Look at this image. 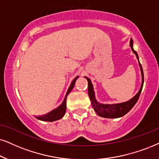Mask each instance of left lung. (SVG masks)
<instances>
[{
	"label": "left lung",
	"instance_id": "obj_1",
	"mask_svg": "<svg viewBox=\"0 0 159 159\" xmlns=\"http://www.w3.org/2000/svg\"><path fill=\"white\" fill-rule=\"evenodd\" d=\"M130 47L131 48L133 53L135 54L136 56V59H138L139 65L140 70H141L142 74V84L140 86V89L139 92L136 93V94L134 97H133L131 99H130L128 101L123 102V103H114V104H103L100 103L96 100L95 94H94L93 85H92L91 80L89 78L86 77L88 81V94H89V97L90 98V101H91L92 106L93 107L94 110L100 116L105 118H119L121 116H124L126 114L128 111L134 107L136 102L139 99L140 94H141L142 86H143L144 84V74L143 70H142V67L141 64H140L139 60V56L136 52L134 50L133 48V39H130Z\"/></svg>",
	"mask_w": 159,
	"mask_h": 159
}]
</instances>
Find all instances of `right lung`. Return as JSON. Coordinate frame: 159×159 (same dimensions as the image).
Wrapping results in <instances>:
<instances>
[{"label":"right lung","instance_id":"1","mask_svg":"<svg viewBox=\"0 0 159 159\" xmlns=\"http://www.w3.org/2000/svg\"><path fill=\"white\" fill-rule=\"evenodd\" d=\"M78 77H79V76H76V77L73 79V81L71 82V84H70L69 88H68L67 89V93L65 94V99H64L63 102H62L61 105L58 106L57 108H56L55 109L52 110L51 111L44 114V115L37 116L36 117H37L38 120H42V121H46V122H53V121H56V120L61 119L65 114L66 108H67V106H66V100H67V97L68 94H69L70 92L72 91V89H73L76 80H77V78Z\"/></svg>","mask_w":159,"mask_h":159}]
</instances>
